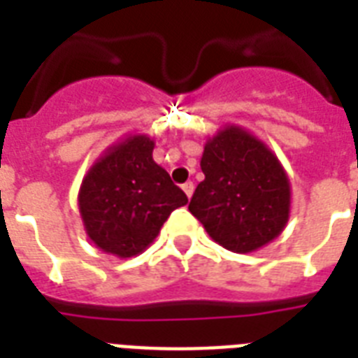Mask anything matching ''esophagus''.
Instances as JSON below:
<instances>
[{"mask_svg":"<svg viewBox=\"0 0 358 358\" xmlns=\"http://www.w3.org/2000/svg\"><path fill=\"white\" fill-rule=\"evenodd\" d=\"M182 189H184V193L187 195V199H191V196H193V191H195V185H193V182H187V184L182 185Z\"/></svg>","mask_w":358,"mask_h":358,"instance_id":"34e87169","label":"esophagus"}]
</instances>
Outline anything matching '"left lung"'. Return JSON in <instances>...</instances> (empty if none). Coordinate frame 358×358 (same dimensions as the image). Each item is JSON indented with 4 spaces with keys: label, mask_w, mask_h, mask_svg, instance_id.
I'll return each instance as SVG.
<instances>
[{
    "label": "left lung",
    "mask_w": 358,
    "mask_h": 358,
    "mask_svg": "<svg viewBox=\"0 0 358 358\" xmlns=\"http://www.w3.org/2000/svg\"><path fill=\"white\" fill-rule=\"evenodd\" d=\"M204 180L189 212L227 250L247 255L282 234L292 185L277 154L252 131L227 124L208 137L201 157Z\"/></svg>",
    "instance_id": "8db88e82"
}]
</instances>
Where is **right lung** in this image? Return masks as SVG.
I'll use <instances>...</instances> for the list:
<instances>
[{
	"label": "right lung",
	"instance_id": "right-lung-1",
	"mask_svg": "<svg viewBox=\"0 0 358 358\" xmlns=\"http://www.w3.org/2000/svg\"><path fill=\"white\" fill-rule=\"evenodd\" d=\"M154 139L129 134L108 146L81 180L78 208L87 238L117 258H134L154 243L187 196L152 157Z\"/></svg>",
	"mask_w": 358,
	"mask_h": 358
}]
</instances>
